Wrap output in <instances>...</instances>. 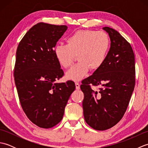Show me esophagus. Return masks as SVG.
Here are the masks:
<instances>
[{"label": "esophagus", "mask_w": 148, "mask_h": 148, "mask_svg": "<svg viewBox=\"0 0 148 148\" xmlns=\"http://www.w3.org/2000/svg\"><path fill=\"white\" fill-rule=\"evenodd\" d=\"M75 85H76V88L77 90H79L80 89V84L79 83L76 82L75 83Z\"/></svg>", "instance_id": "obj_1"}]
</instances>
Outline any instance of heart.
<instances>
[{"instance_id": "heart-1", "label": "heart", "mask_w": 148, "mask_h": 148, "mask_svg": "<svg viewBox=\"0 0 148 148\" xmlns=\"http://www.w3.org/2000/svg\"><path fill=\"white\" fill-rule=\"evenodd\" d=\"M67 45H58L54 54L59 64L68 68L77 56L79 62L66 72L67 79L79 81L86 76L90 69L97 70L104 62L110 45L108 34L103 31L77 30L66 40Z\"/></svg>"}]
</instances>
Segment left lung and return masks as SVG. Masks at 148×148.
<instances>
[{
	"label": "left lung",
	"instance_id": "left-lung-1",
	"mask_svg": "<svg viewBox=\"0 0 148 148\" xmlns=\"http://www.w3.org/2000/svg\"><path fill=\"white\" fill-rule=\"evenodd\" d=\"M111 47L102 65L82 81L83 109L86 123L105 130L121 120L128 108L136 83L135 55L132 46L117 31L106 27ZM90 84L102 88L91 89Z\"/></svg>",
	"mask_w": 148,
	"mask_h": 148
}]
</instances>
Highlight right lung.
Returning a JSON list of instances; mask_svg holds the SVG:
<instances>
[{
    "label": "right lung",
    "mask_w": 148,
    "mask_h": 148,
    "mask_svg": "<svg viewBox=\"0 0 148 148\" xmlns=\"http://www.w3.org/2000/svg\"><path fill=\"white\" fill-rule=\"evenodd\" d=\"M66 25L37 23L25 34L16 54L14 77L21 108L37 126L49 128L60 121L71 93L72 81L58 83L64 76L54 54Z\"/></svg>",
    "instance_id": "add662e5"
}]
</instances>
